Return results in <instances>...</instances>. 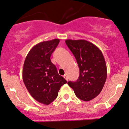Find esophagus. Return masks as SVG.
I'll return each instance as SVG.
<instances>
[{"mask_svg": "<svg viewBox=\"0 0 129 129\" xmlns=\"http://www.w3.org/2000/svg\"><path fill=\"white\" fill-rule=\"evenodd\" d=\"M63 77H64V79H66V80H67V81H68V76H66V74H64V76H63Z\"/></svg>", "mask_w": 129, "mask_h": 129, "instance_id": "esophagus-1", "label": "esophagus"}]
</instances>
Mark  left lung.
Listing matches in <instances>:
<instances>
[{"label": "left lung", "instance_id": "8db88e82", "mask_svg": "<svg viewBox=\"0 0 129 129\" xmlns=\"http://www.w3.org/2000/svg\"><path fill=\"white\" fill-rule=\"evenodd\" d=\"M65 42L80 70L77 80L68 84L78 98L91 101L99 94L107 79V69L103 54L96 45L86 40H66Z\"/></svg>", "mask_w": 129, "mask_h": 129}]
</instances>
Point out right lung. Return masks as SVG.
<instances>
[{"label": "right lung", "mask_w": 129, "mask_h": 129, "mask_svg": "<svg viewBox=\"0 0 129 129\" xmlns=\"http://www.w3.org/2000/svg\"><path fill=\"white\" fill-rule=\"evenodd\" d=\"M60 40L43 41L30 49L24 61L22 79L31 96L40 103L49 105L58 96L61 86L66 83L58 74L50 56Z\"/></svg>", "instance_id": "obj_1"}]
</instances>
